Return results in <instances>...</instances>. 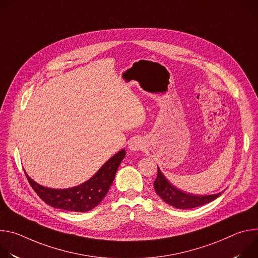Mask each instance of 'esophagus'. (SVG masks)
<instances>
[{
  "label": "esophagus",
  "instance_id": "34e87169",
  "mask_svg": "<svg viewBox=\"0 0 258 258\" xmlns=\"http://www.w3.org/2000/svg\"><path fill=\"white\" fill-rule=\"evenodd\" d=\"M142 148H143V143L139 140L133 141L130 145V149L133 151H138V150H141Z\"/></svg>",
  "mask_w": 258,
  "mask_h": 258
}]
</instances>
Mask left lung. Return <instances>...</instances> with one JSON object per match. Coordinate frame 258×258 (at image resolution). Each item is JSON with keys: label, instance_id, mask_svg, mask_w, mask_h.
I'll return each mask as SVG.
<instances>
[{"label": "left lung", "instance_id": "1", "mask_svg": "<svg viewBox=\"0 0 258 258\" xmlns=\"http://www.w3.org/2000/svg\"><path fill=\"white\" fill-rule=\"evenodd\" d=\"M158 168V167H157ZM154 189L157 195L167 204L179 208V209H188L194 208L206 203H209L216 199L222 193L208 195V196H193L187 193H183L180 190L173 187L170 182L164 177L158 168L157 176L154 181Z\"/></svg>", "mask_w": 258, "mask_h": 258}]
</instances>
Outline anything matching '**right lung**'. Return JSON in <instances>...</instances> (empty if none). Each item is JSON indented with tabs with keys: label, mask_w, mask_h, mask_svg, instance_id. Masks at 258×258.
I'll list each match as a JSON object with an SVG mask.
<instances>
[{
	"label": "right lung",
	"mask_w": 258,
	"mask_h": 258,
	"mask_svg": "<svg viewBox=\"0 0 258 258\" xmlns=\"http://www.w3.org/2000/svg\"><path fill=\"white\" fill-rule=\"evenodd\" d=\"M124 156L125 151L122 149L110 158L93 177L82 185L70 189L55 190L45 188L32 180L26 173L25 175L31 188L45 203L63 210L86 212L96 207L106 196Z\"/></svg>",
	"instance_id": "add662e5"
}]
</instances>
